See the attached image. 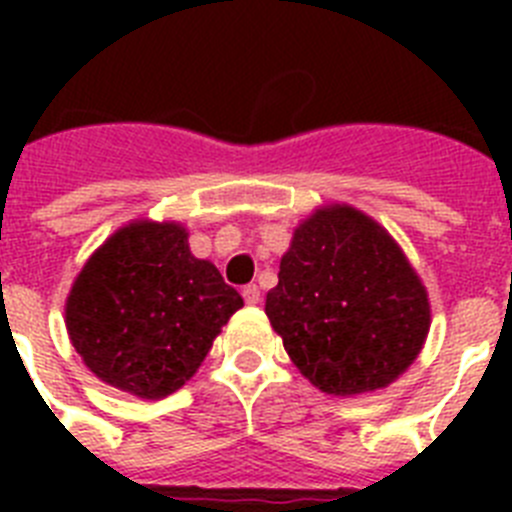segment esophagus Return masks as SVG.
Instances as JSON below:
<instances>
[{"instance_id": "1", "label": "esophagus", "mask_w": 512, "mask_h": 512, "mask_svg": "<svg viewBox=\"0 0 512 512\" xmlns=\"http://www.w3.org/2000/svg\"><path fill=\"white\" fill-rule=\"evenodd\" d=\"M243 300H246L248 305H259L261 289L256 287V284H248V287H243Z\"/></svg>"}]
</instances>
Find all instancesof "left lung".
I'll return each mask as SVG.
<instances>
[{
	"instance_id": "1",
	"label": "left lung",
	"mask_w": 512,
	"mask_h": 512,
	"mask_svg": "<svg viewBox=\"0 0 512 512\" xmlns=\"http://www.w3.org/2000/svg\"><path fill=\"white\" fill-rule=\"evenodd\" d=\"M266 315L297 369L328 395L387 387L413 364L431 325L423 284L397 243L346 205L295 230Z\"/></svg>"
}]
</instances>
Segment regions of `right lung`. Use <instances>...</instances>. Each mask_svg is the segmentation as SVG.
I'll use <instances>...</instances> for the list:
<instances>
[{
    "label": "right lung",
    "instance_id": "obj_1",
    "mask_svg": "<svg viewBox=\"0 0 512 512\" xmlns=\"http://www.w3.org/2000/svg\"><path fill=\"white\" fill-rule=\"evenodd\" d=\"M243 307L210 261L189 253L174 223L117 230L81 269L66 328L102 382L146 400L179 390Z\"/></svg>",
    "mask_w": 512,
    "mask_h": 512
}]
</instances>
